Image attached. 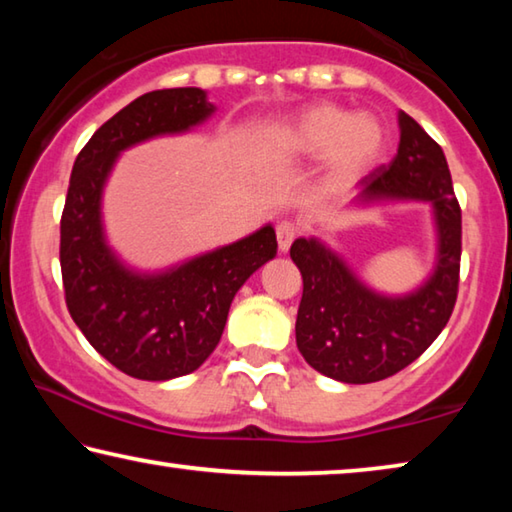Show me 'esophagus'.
Here are the masks:
<instances>
[{
  "label": "esophagus",
  "mask_w": 512,
  "mask_h": 512,
  "mask_svg": "<svg viewBox=\"0 0 512 512\" xmlns=\"http://www.w3.org/2000/svg\"><path fill=\"white\" fill-rule=\"evenodd\" d=\"M275 235H277V246H280L282 253H287L293 244V239L298 237V228L289 221H282V223H277Z\"/></svg>",
  "instance_id": "1"
}]
</instances>
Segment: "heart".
<instances>
[{
    "instance_id": "b5f03b06",
    "label": "heart",
    "mask_w": 512,
    "mask_h": 512,
    "mask_svg": "<svg viewBox=\"0 0 512 512\" xmlns=\"http://www.w3.org/2000/svg\"><path fill=\"white\" fill-rule=\"evenodd\" d=\"M388 146L384 121L372 112H352L329 101L309 103L268 128L264 158L296 164L323 158L325 183L345 187L377 167Z\"/></svg>"
}]
</instances>
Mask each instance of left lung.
<instances>
[{
    "mask_svg": "<svg viewBox=\"0 0 512 512\" xmlns=\"http://www.w3.org/2000/svg\"><path fill=\"white\" fill-rule=\"evenodd\" d=\"M397 121V155L359 180L352 205L427 203L436 230L431 273L411 291L381 293L320 237H300L291 246L302 275L298 350L320 375L343 384H372L409 366L443 332L456 302L461 207L445 153L406 112Z\"/></svg>",
    "mask_w": 512,
    "mask_h": 512,
    "instance_id": "8db88e82",
    "label": "left lung"
}]
</instances>
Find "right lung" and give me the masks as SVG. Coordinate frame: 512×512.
<instances>
[{
  "mask_svg": "<svg viewBox=\"0 0 512 512\" xmlns=\"http://www.w3.org/2000/svg\"><path fill=\"white\" fill-rule=\"evenodd\" d=\"M216 112L201 88L142 94L83 146L60 219V268L74 323L126 375L167 381L203 366L221 341L232 300L277 255L275 230L207 250L160 271H140L108 244L103 189L119 155L164 135H183Z\"/></svg>",
  "mask_w": 512,
  "mask_h": 512,
  "instance_id": "add662e5",
  "label": "right lung"
}]
</instances>
